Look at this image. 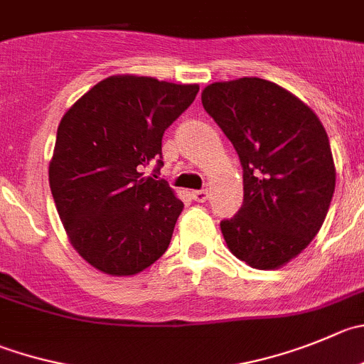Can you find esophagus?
I'll list each match as a JSON object with an SVG mask.
<instances>
[{
	"mask_svg": "<svg viewBox=\"0 0 364 364\" xmlns=\"http://www.w3.org/2000/svg\"><path fill=\"white\" fill-rule=\"evenodd\" d=\"M193 198H195V202L203 203L209 198V193H207V189H198V191H193Z\"/></svg>",
	"mask_w": 364,
	"mask_h": 364,
	"instance_id": "1",
	"label": "esophagus"
}]
</instances>
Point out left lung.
I'll list each match as a JSON object with an SVG mask.
<instances>
[{"label": "left lung", "instance_id": "8db88e82", "mask_svg": "<svg viewBox=\"0 0 364 364\" xmlns=\"http://www.w3.org/2000/svg\"><path fill=\"white\" fill-rule=\"evenodd\" d=\"M202 103L243 168V205L221 220L225 241L252 268H279L311 243L331 205L336 171L323 124L262 78L207 85Z\"/></svg>", "mask_w": 364, "mask_h": 364}]
</instances>
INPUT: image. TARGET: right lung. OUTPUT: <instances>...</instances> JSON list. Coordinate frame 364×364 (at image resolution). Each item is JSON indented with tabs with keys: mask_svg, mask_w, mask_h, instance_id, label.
<instances>
[{
	"mask_svg": "<svg viewBox=\"0 0 364 364\" xmlns=\"http://www.w3.org/2000/svg\"><path fill=\"white\" fill-rule=\"evenodd\" d=\"M150 76H110L62 117L50 162L58 216L78 254L109 275H136L169 247L184 203L164 178V130L198 95ZM155 165L151 177L142 169Z\"/></svg>",
	"mask_w": 364,
	"mask_h": 364,
	"instance_id": "obj_1",
	"label": "right lung"
}]
</instances>
